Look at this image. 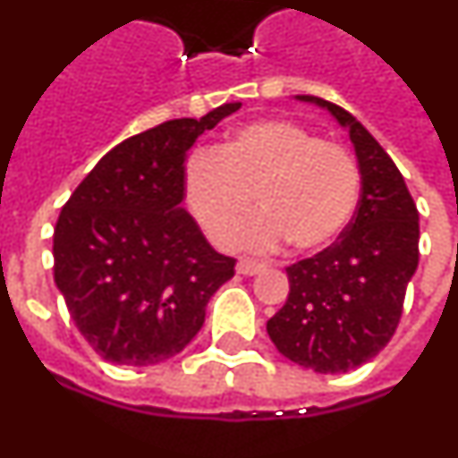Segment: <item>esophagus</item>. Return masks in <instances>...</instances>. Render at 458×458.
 <instances>
[{
	"label": "esophagus",
	"mask_w": 458,
	"mask_h": 458,
	"mask_svg": "<svg viewBox=\"0 0 458 458\" xmlns=\"http://www.w3.org/2000/svg\"><path fill=\"white\" fill-rule=\"evenodd\" d=\"M259 271H264V267L253 259H239L237 262V273H242V276H258Z\"/></svg>",
	"instance_id": "obj_1"
}]
</instances>
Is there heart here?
Segmentation results:
<instances>
[{
    "label": "heart",
    "instance_id": "heart-1",
    "mask_svg": "<svg viewBox=\"0 0 458 458\" xmlns=\"http://www.w3.org/2000/svg\"><path fill=\"white\" fill-rule=\"evenodd\" d=\"M276 250L284 239L296 253L330 246L350 225L361 199V171L345 147L287 119H259L239 126L185 171L190 215L216 249L237 243Z\"/></svg>",
    "mask_w": 458,
    "mask_h": 458
}]
</instances>
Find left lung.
Returning a JSON list of instances; mask_svg holds the SVG:
<instances>
[{
  "label": "left lung",
  "instance_id": "left-lung-1",
  "mask_svg": "<svg viewBox=\"0 0 458 458\" xmlns=\"http://www.w3.org/2000/svg\"><path fill=\"white\" fill-rule=\"evenodd\" d=\"M296 99L326 108L348 131L361 199L332 246L287 267L289 298L267 332L293 364L348 373L370 361L400 323L418 268V209L395 162L348 110L307 94Z\"/></svg>",
  "mask_w": 458,
  "mask_h": 458
}]
</instances>
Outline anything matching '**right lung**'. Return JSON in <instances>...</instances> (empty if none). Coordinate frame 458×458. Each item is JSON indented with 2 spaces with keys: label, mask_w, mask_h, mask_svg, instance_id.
I'll list each match as a JSON object with an SVG mask.
<instances>
[{
  "label": "right lung",
  "mask_w": 458,
  "mask_h": 458,
  "mask_svg": "<svg viewBox=\"0 0 458 458\" xmlns=\"http://www.w3.org/2000/svg\"><path fill=\"white\" fill-rule=\"evenodd\" d=\"M242 104L171 119L106 153L63 208L54 280L74 326L106 361L153 366L203 327L205 307L234 276L182 208L185 160L199 135Z\"/></svg>",
  "instance_id": "obj_1"
}]
</instances>
